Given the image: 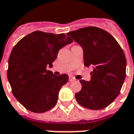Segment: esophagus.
<instances>
[{"instance_id":"1","label":"esophagus","mask_w":134,"mask_h":134,"mask_svg":"<svg viewBox=\"0 0 134 134\" xmlns=\"http://www.w3.org/2000/svg\"><path fill=\"white\" fill-rule=\"evenodd\" d=\"M68 80H69V81L70 82H72V81H75V79L73 78L72 76H69V79H68Z\"/></svg>"}]
</instances>
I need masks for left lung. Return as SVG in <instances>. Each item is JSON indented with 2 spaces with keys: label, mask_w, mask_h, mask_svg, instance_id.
I'll return each mask as SVG.
<instances>
[{
  "label": "left lung",
  "mask_w": 134,
  "mask_h": 134,
  "mask_svg": "<svg viewBox=\"0 0 134 134\" xmlns=\"http://www.w3.org/2000/svg\"><path fill=\"white\" fill-rule=\"evenodd\" d=\"M67 35L83 49L84 65L93 68L90 81L80 80L82 90L75 95L77 101L88 109H103L117 98L124 83V52L113 36L100 28H83Z\"/></svg>",
  "instance_id": "obj_1"
}]
</instances>
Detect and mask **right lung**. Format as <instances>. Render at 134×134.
Returning a JSON list of instances; mask_svg holds the SVG:
<instances>
[{"mask_svg": "<svg viewBox=\"0 0 134 134\" xmlns=\"http://www.w3.org/2000/svg\"><path fill=\"white\" fill-rule=\"evenodd\" d=\"M72 42L65 34L34 31L20 40L8 60V79L14 97L30 111L42 113L57 103L68 75H55L52 67L59 49Z\"/></svg>", "mask_w": 134, "mask_h": 134, "instance_id": "1", "label": "right lung"}]
</instances>
